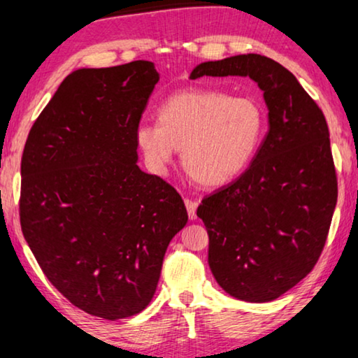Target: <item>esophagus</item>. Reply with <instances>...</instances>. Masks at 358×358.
Returning a JSON list of instances; mask_svg holds the SVG:
<instances>
[{"instance_id":"34e87169","label":"esophagus","mask_w":358,"mask_h":358,"mask_svg":"<svg viewBox=\"0 0 358 358\" xmlns=\"http://www.w3.org/2000/svg\"><path fill=\"white\" fill-rule=\"evenodd\" d=\"M185 208H187V213L190 220H195L196 217V201L185 199Z\"/></svg>"}]
</instances>
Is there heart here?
I'll return each mask as SVG.
<instances>
[{
    "instance_id": "obj_1",
    "label": "heart",
    "mask_w": 358,
    "mask_h": 358,
    "mask_svg": "<svg viewBox=\"0 0 358 358\" xmlns=\"http://www.w3.org/2000/svg\"><path fill=\"white\" fill-rule=\"evenodd\" d=\"M263 132L265 113L253 98L194 89L163 101L158 124H141L136 142L153 173H166L180 150L182 168L194 182L221 187L248 168Z\"/></svg>"
}]
</instances>
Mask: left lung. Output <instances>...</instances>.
I'll return each mask as SVG.
<instances>
[{
  "mask_svg": "<svg viewBox=\"0 0 358 358\" xmlns=\"http://www.w3.org/2000/svg\"><path fill=\"white\" fill-rule=\"evenodd\" d=\"M203 76L250 77L263 90L268 134L236 180L201 200L208 265L245 302H271L317 265L338 201V176L323 111L292 72L262 55L201 63Z\"/></svg>",
  "mask_w": 358,
  "mask_h": 358,
  "instance_id": "left-lung-1",
  "label": "left lung"
}]
</instances>
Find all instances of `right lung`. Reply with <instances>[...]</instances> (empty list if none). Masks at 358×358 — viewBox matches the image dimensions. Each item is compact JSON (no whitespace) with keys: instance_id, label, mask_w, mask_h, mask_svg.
Instances as JSON below:
<instances>
[{"instance_id":"right-lung-1","label":"right lung","mask_w":358,"mask_h":358,"mask_svg":"<svg viewBox=\"0 0 358 358\" xmlns=\"http://www.w3.org/2000/svg\"><path fill=\"white\" fill-rule=\"evenodd\" d=\"M158 80L150 61L74 71L24 147L22 234L48 281L93 317L147 307L189 220L178 190L137 166L136 132Z\"/></svg>"}]
</instances>
